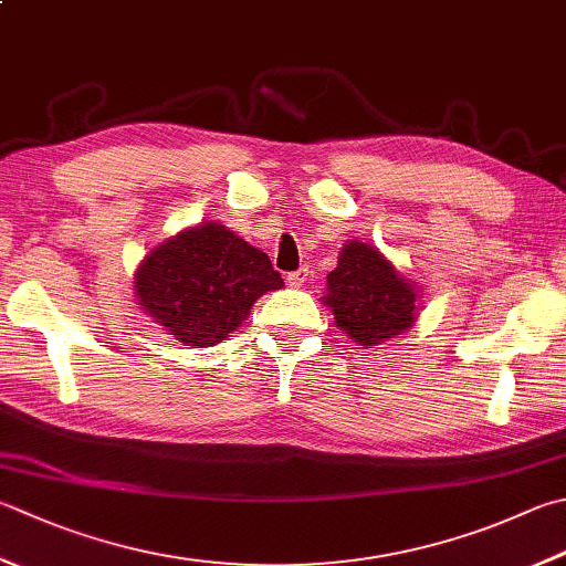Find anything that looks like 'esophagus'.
Listing matches in <instances>:
<instances>
[{"label": "esophagus", "mask_w": 566, "mask_h": 566, "mask_svg": "<svg viewBox=\"0 0 566 566\" xmlns=\"http://www.w3.org/2000/svg\"><path fill=\"white\" fill-rule=\"evenodd\" d=\"M287 285L291 287H303L307 281H311V271L307 269H297L295 273H287Z\"/></svg>", "instance_id": "1"}]
</instances>
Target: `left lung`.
<instances>
[{"label":"left lung","instance_id":"1","mask_svg":"<svg viewBox=\"0 0 566 566\" xmlns=\"http://www.w3.org/2000/svg\"><path fill=\"white\" fill-rule=\"evenodd\" d=\"M323 303L333 311L337 327L361 347L401 335L421 311L416 285L377 247L361 241H347L339 251L337 269L327 275Z\"/></svg>","mask_w":566,"mask_h":566}]
</instances>
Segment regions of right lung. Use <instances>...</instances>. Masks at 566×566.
<instances>
[{
    "label": "right lung",
    "mask_w": 566,
    "mask_h": 566,
    "mask_svg": "<svg viewBox=\"0 0 566 566\" xmlns=\"http://www.w3.org/2000/svg\"><path fill=\"white\" fill-rule=\"evenodd\" d=\"M283 279L249 241L207 221L145 255L135 273L137 305L179 343L211 347L241 327L263 293Z\"/></svg>",
    "instance_id": "right-lung-1"
}]
</instances>
